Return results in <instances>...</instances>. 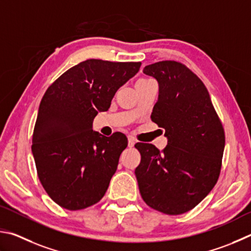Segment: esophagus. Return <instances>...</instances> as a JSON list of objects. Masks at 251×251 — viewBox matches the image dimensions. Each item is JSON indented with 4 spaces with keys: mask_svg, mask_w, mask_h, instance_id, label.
Wrapping results in <instances>:
<instances>
[{
    "mask_svg": "<svg viewBox=\"0 0 251 251\" xmlns=\"http://www.w3.org/2000/svg\"><path fill=\"white\" fill-rule=\"evenodd\" d=\"M134 144H135V139L133 137H129L128 138V146H129V148L134 147Z\"/></svg>",
    "mask_w": 251,
    "mask_h": 251,
    "instance_id": "esophagus-1",
    "label": "esophagus"
}]
</instances>
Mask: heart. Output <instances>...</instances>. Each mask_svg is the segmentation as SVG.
<instances>
[{"mask_svg":"<svg viewBox=\"0 0 251 251\" xmlns=\"http://www.w3.org/2000/svg\"><path fill=\"white\" fill-rule=\"evenodd\" d=\"M147 80H149V79H140L139 81H147Z\"/></svg>","mask_w":251,"mask_h":251,"instance_id":"1","label":"heart"}]
</instances>
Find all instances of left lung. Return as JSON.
Masks as SVG:
<instances>
[{"label":"left lung","mask_w":251,"mask_h":251,"mask_svg":"<svg viewBox=\"0 0 251 251\" xmlns=\"http://www.w3.org/2000/svg\"><path fill=\"white\" fill-rule=\"evenodd\" d=\"M159 82L151 120L165 130L168 146L160 151L137 143L141 162L135 169L139 190L151 208L181 215L200 204L217 183L225 131L203 81L175 60L146 66Z\"/></svg>","instance_id":"obj_1"}]
</instances>
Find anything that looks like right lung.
I'll return each mask as SVG.
<instances>
[{"label":"right lung","mask_w":251,"mask_h":251,"mask_svg":"<svg viewBox=\"0 0 251 251\" xmlns=\"http://www.w3.org/2000/svg\"><path fill=\"white\" fill-rule=\"evenodd\" d=\"M140 66L88 59L69 68L44 94L32 152L44 190L60 207L87 208L107 192L128 139L121 132L103 137L92 130V121L98 111H107Z\"/></svg>","instance_id":"add662e5"}]
</instances>
